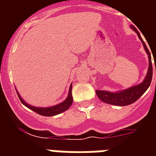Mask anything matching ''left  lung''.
<instances>
[{
    "instance_id": "1",
    "label": "left lung",
    "mask_w": 156,
    "mask_h": 156,
    "mask_svg": "<svg viewBox=\"0 0 156 156\" xmlns=\"http://www.w3.org/2000/svg\"><path fill=\"white\" fill-rule=\"evenodd\" d=\"M132 30L137 34L139 39L142 42L143 46L144 48V50L146 51L148 55V61H149V66H148V70L147 73L145 78L142 83L140 84L136 85V86L131 87L126 89V90H121L118 92H109L106 90H96V94L99 99L102 101L103 102L107 103V104L119 106H125L128 105L133 104L136 101L138 100L142 96L143 94L147 90L151 84V79H152V64H151V54L148 51V48L146 46L145 43L144 42L143 39L141 38L138 30L133 27V25L130 26ZM155 73H156V66H155Z\"/></svg>"
}]
</instances>
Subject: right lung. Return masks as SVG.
I'll return each mask as SVG.
<instances>
[{
	"mask_svg": "<svg viewBox=\"0 0 156 156\" xmlns=\"http://www.w3.org/2000/svg\"><path fill=\"white\" fill-rule=\"evenodd\" d=\"M17 92V94L19 96V100L21 101V102L25 106H27V108H29L30 109L33 110L34 112H37V114L41 115H44V116H53V115H58V114H60L63 112L66 111L69 108L70 106L73 104V96H72V84L70 85L69 90L68 97L64 101H62L60 104H58L56 105L51 106V107H48V108H40V107H35V106L30 105L28 103H27L25 101H23V99L20 97V94H19V92L16 90Z\"/></svg>",
	"mask_w": 156,
	"mask_h": 156,
	"instance_id": "1",
	"label": "right lung"
}]
</instances>
